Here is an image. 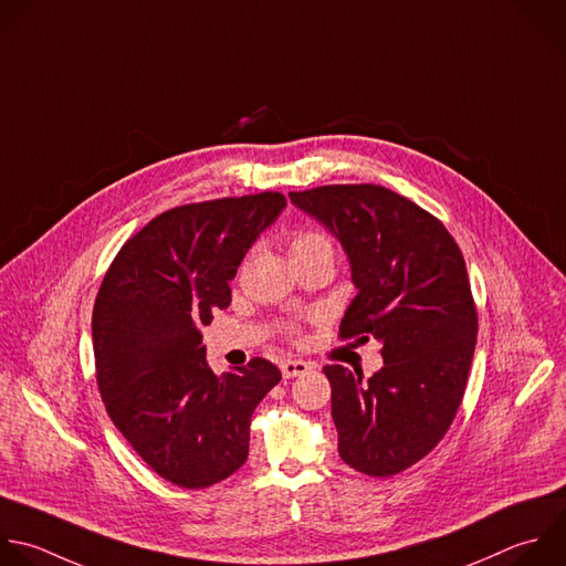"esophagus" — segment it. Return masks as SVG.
Returning a JSON list of instances; mask_svg holds the SVG:
<instances>
[{"label": "esophagus", "instance_id": "1", "mask_svg": "<svg viewBox=\"0 0 566 566\" xmlns=\"http://www.w3.org/2000/svg\"><path fill=\"white\" fill-rule=\"evenodd\" d=\"M280 368H282L284 380H293V378H297V375L308 373V370H311V364H308V361H302V359H284Z\"/></svg>", "mask_w": 566, "mask_h": 566}]
</instances>
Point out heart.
<instances>
[{"instance_id": "obj_1", "label": "heart", "mask_w": 566, "mask_h": 566, "mask_svg": "<svg viewBox=\"0 0 566 566\" xmlns=\"http://www.w3.org/2000/svg\"><path fill=\"white\" fill-rule=\"evenodd\" d=\"M289 255L293 262L311 260L317 255H331L333 258V244L324 233L317 231H297L289 240Z\"/></svg>"}]
</instances>
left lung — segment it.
<instances>
[{
    "instance_id": "1",
    "label": "left lung",
    "mask_w": 566,
    "mask_h": 566,
    "mask_svg": "<svg viewBox=\"0 0 566 566\" xmlns=\"http://www.w3.org/2000/svg\"><path fill=\"white\" fill-rule=\"evenodd\" d=\"M289 198L346 253L357 295L339 337L382 346L370 378L324 366L339 458L373 478L396 475L444 438L467 389L478 313L464 258L440 220L385 186L333 184Z\"/></svg>"
}]
</instances>
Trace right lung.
Returning <instances> with one entry per match:
<instances>
[{
	"label": "right lung",
	"instance_id": "obj_1",
	"mask_svg": "<svg viewBox=\"0 0 566 566\" xmlns=\"http://www.w3.org/2000/svg\"><path fill=\"white\" fill-rule=\"evenodd\" d=\"M282 193L170 209L113 260L93 308L97 387L117 431L164 480L207 489L249 458L255 407L282 380L269 359L216 375L202 326L284 211Z\"/></svg>",
	"mask_w": 566,
	"mask_h": 566
}]
</instances>
